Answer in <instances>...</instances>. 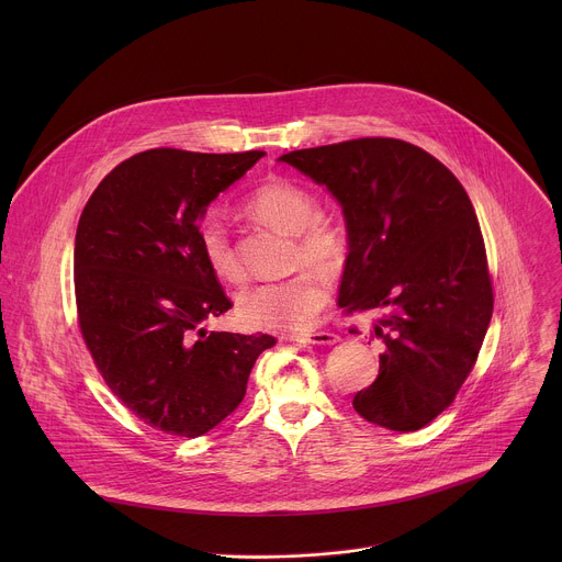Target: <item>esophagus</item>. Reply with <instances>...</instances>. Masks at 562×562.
<instances>
[{"instance_id": "obj_1", "label": "esophagus", "mask_w": 562, "mask_h": 562, "mask_svg": "<svg viewBox=\"0 0 562 562\" xmlns=\"http://www.w3.org/2000/svg\"><path fill=\"white\" fill-rule=\"evenodd\" d=\"M291 340L304 342V345H336V342H340V336H336L331 331H313V334H304V336H293Z\"/></svg>"}]
</instances>
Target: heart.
<instances>
[{
  "mask_svg": "<svg viewBox=\"0 0 562 562\" xmlns=\"http://www.w3.org/2000/svg\"><path fill=\"white\" fill-rule=\"evenodd\" d=\"M260 222L295 235V262H308L323 271H336L347 258V231L340 222L315 217V198L300 184L284 178H269L245 202ZM200 245L209 269L224 282H243L239 262L224 222L209 213L200 222ZM327 286L304 271L289 280L262 282L237 297V315L254 329L300 331L325 306Z\"/></svg>",
  "mask_w": 562,
  "mask_h": 562,
  "instance_id": "1",
  "label": "heart"
}]
</instances>
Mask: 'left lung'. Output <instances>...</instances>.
I'll list each match as a JSON object with an SVG mask.
<instances>
[{
	"label": "left lung",
	"mask_w": 562,
	"mask_h": 562,
	"mask_svg": "<svg viewBox=\"0 0 562 562\" xmlns=\"http://www.w3.org/2000/svg\"><path fill=\"white\" fill-rule=\"evenodd\" d=\"M342 209L347 260L338 304L378 308L384 342L373 384L353 409L391 431L442 414L467 380L492 323L483 233L456 176L427 150L362 137L280 157Z\"/></svg>",
	"instance_id": "left-lung-1"
}]
</instances>
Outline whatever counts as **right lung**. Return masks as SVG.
<instances>
[{
    "label": "right lung",
    "instance_id": "add662e5",
    "mask_svg": "<svg viewBox=\"0 0 562 562\" xmlns=\"http://www.w3.org/2000/svg\"><path fill=\"white\" fill-rule=\"evenodd\" d=\"M262 150L150 148L95 189L75 233L79 329L111 391L146 425L198 438L237 409L273 336L206 331L231 308L200 222Z\"/></svg>",
    "mask_w": 562,
    "mask_h": 562
}]
</instances>
